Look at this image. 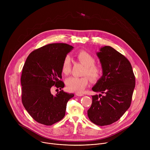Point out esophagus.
Returning a JSON list of instances; mask_svg holds the SVG:
<instances>
[{"label":"esophagus","mask_w":150,"mask_h":150,"mask_svg":"<svg viewBox=\"0 0 150 150\" xmlns=\"http://www.w3.org/2000/svg\"><path fill=\"white\" fill-rule=\"evenodd\" d=\"M75 94L77 96H83V94L81 93H76Z\"/></svg>","instance_id":"esophagus-1"}]
</instances>
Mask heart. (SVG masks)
Returning a JSON list of instances; mask_svg holds the SVG:
<instances>
[{"label": "heart", "mask_w": 150, "mask_h": 150, "mask_svg": "<svg viewBox=\"0 0 150 150\" xmlns=\"http://www.w3.org/2000/svg\"><path fill=\"white\" fill-rule=\"evenodd\" d=\"M77 60L85 66L82 71V75H87L93 80H98L103 74V69L101 67L95 65V58L88 52L81 50L76 54ZM71 59L69 55H67L64 58L62 65V72L63 74L68 75L71 69ZM88 78L87 76L82 77H70L68 78L65 83L67 89L71 92H82L88 84Z\"/></svg>", "instance_id": "1"}]
</instances>
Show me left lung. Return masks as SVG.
Listing matches in <instances>:
<instances>
[{"label": "left lung", "mask_w": 150, "mask_h": 150, "mask_svg": "<svg viewBox=\"0 0 150 150\" xmlns=\"http://www.w3.org/2000/svg\"><path fill=\"white\" fill-rule=\"evenodd\" d=\"M97 55L103 74L92 90L100 94L92 96L87 113L93 123L105 126L118 120L129 108L135 78L129 61L113 47H103Z\"/></svg>", "instance_id": "8db88e82"}]
</instances>
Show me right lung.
<instances>
[{
    "mask_svg": "<svg viewBox=\"0 0 150 150\" xmlns=\"http://www.w3.org/2000/svg\"><path fill=\"white\" fill-rule=\"evenodd\" d=\"M73 47L65 43H52L32 52L23 68L21 82L22 102L30 116L37 122L50 126L65 115L67 104L74 94L64 92L62 65ZM53 86L61 91L51 94Z\"/></svg>",
    "mask_w": 150,
    "mask_h": 150,
    "instance_id": "add662e5",
    "label": "right lung"
}]
</instances>
